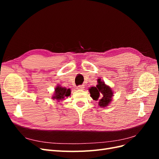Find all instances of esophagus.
<instances>
[{"label": "esophagus", "mask_w": 159, "mask_h": 159, "mask_svg": "<svg viewBox=\"0 0 159 159\" xmlns=\"http://www.w3.org/2000/svg\"><path fill=\"white\" fill-rule=\"evenodd\" d=\"M84 88H85L84 85H79L77 87V89H78V90H84Z\"/></svg>", "instance_id": "34e87169"}]
</instances>
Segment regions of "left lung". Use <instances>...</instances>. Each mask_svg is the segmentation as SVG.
<instances>
[{
  "mask_svg": "<svg viewBox=\"0 0 159 159\" xmlns=\"http://www.w3.org/2000/svg\"><path fill=\"white\" fill-rule=\"evenodd\" d=\"M98 84L96 87H91L89 89L90 96L93 100H99V105L101 107H105L112 101L113 92L111 88L105 84L104 81H101V79L98 80ZM100 97L102 98L100 99Z\"/></svg>",
  "mask_w": 159,
  "mask_h": 159,
  "instance_id": "8db88e82",
  "label": "left lung"
}]
</instances>
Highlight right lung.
I'll return each instance as SVG.
<instances>
[{
	"instance_id": "1",
	"label": "right lung",
	"mask_w": 159,
	"mask_h": 159,
	"mask_svg": "<svg viewBox=\"0 0 159 159\" xmlns=\"http://www.w3.org/2000/svg\"><path fill=\"white\" fill-rule=\"evenodd\" d=\"M71 94L70 89H67L66 88H62L60 85H57L55 88L54 94L52 96L53 99H56L57 101L63 100L65 98L68 97Z\"/></svg>"
}]
</instances>
